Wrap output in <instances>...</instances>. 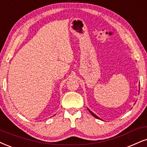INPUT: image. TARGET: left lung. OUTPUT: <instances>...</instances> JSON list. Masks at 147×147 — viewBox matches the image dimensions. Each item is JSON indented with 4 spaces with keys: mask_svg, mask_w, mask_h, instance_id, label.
Returning <instances> with one entry per match:
<instances>
[{
    "mask_svg": "<svg viewBox=\"0 0 147 147\" xmlns=\"http://www.w3.org/2000/svg\"><path fill=\"white\" fill-rule=\"evenodd\" d=\"M139 86H140V85H139ZM139 93H140V90H139ZM88 111H89V112H90V114H91V115H93L94 117L97 118V119H100V118H99V117H97V115H95V114H94L93 112H92V111H90V110L89 109H88Z\"/></svg>",
    "mask_w": 147,
    "mask_h": 147,
    "instance_id": "8db88e82",
    "label": "left lung"
}]
</instances>
